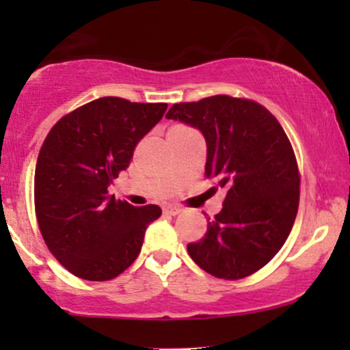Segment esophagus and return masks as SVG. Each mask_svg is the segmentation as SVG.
Returning <instances> with one entry per match:
<instances>
[{
  "mask_svg": "<svg viewBox=\"0 0 350 350\" xmlns=\"http://www.w3.org/2000/svg\"><path fill=\"white\" fill-rule=\"evenodd\" d=\"M163 212L166 215H178V214H180V212H183V208L178 207V206H164Z\"/></svg>",
  "mask_w": 350,
  "mask_h": 350,
  "instance_id": "34e87169",
  "label": "esophagus"
}]
</instances>
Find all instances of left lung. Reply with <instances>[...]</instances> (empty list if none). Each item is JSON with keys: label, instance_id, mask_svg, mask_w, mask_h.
<instances>
[{"label": "left lung", "instance_id": "1", "mask_svg": "<svg viewBox=\"0 0 350 350\" xmlns=\"http://www.w3.org/2000/svg\"><path fill=\"white\" fill-rule=\"evenodd\" d=\"M198 128L207 144L206 178L226 192L191 258L217 278L240 280L265 267L290 235L299 204L295 152L278 120L228 95L176 103L166 113ZM214 189L215 192V187Z\"/></svg>", "mask_w": 350, "mask_h": 350}]
</instances>
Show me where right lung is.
Listing matches in <instances>:
<instances>
[{"label": "right lung", "mask_w": 350, "mask_h": 350, "mask_svg": "<svg viewBox=\"0 0 350 350\" xmlns=\"http://www.w3.org/2000/svg\"><path fill=\"white\" fill-rule=\"evenodd\" d=\"M166 108L97 98L60 118L44 139L34 174L36 215L44 242L72 275L111 280L139 255L146 227L161 208L115 200L108 186Z\"/></svg>", "instance_id": "right-lung-1"}]
</instances>
